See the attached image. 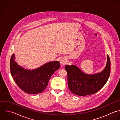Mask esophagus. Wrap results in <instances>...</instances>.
Masks as SVG:
<instances>
[{
    "label": "esophagus",
    "mask_w": 120,
    "mask_h": 120,
    "mask_svg": "<svg viewBox=\"0 0 120 120\" xmlns=\"http://www.w3.org/2000/svg\"><path fill=\"white\" fill-rule=\"evenodd\" d=\"M60 63L62 65H64L66 64L67 63V60L65 58H62L61 59H60Z\"/></svg>",
    "instance_id": "obj_1"
}]
</instances>
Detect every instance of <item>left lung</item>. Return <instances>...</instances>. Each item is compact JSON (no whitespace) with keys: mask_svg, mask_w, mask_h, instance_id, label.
<instances>
[{"mask_svg":"<svg viewBox=\"0 0 120 120\" xmlns=\"http://www.w3.org/2000/svg\"><path fill=\"white\" fill-rule=\"evenodd\" d=\"M67 73L69 88L74 94L86 96L96 93L106 84L110 74V60L107 55V63L104 70L100 73L87 75L76 66L64 67Z\"/></svg>","mask_w":120,"mask_h":120,"instance_id":"8db88e82","label":"left lung"}]
</instances>
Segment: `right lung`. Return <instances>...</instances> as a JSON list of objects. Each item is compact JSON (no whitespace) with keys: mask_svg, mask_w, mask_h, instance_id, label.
<instances>
[{"mask_svg":"<svg viewBox=\"0 0 120 120\" xmlns=\"http://www.w3.org/2000/svg\"><path fill=\"white\" fill-rule=\"evenodd\" d=\"M10 67L11 75L17 86L26 93L36 94L41 93L45 90L51 76L59 69L60 64L57 61L51 62L30 71L18 65L13 54Z\"/></svg>","mask_w":120,"mask_h":120,"instance_id":"add662e5","label":"right lung"}]
</instances>
